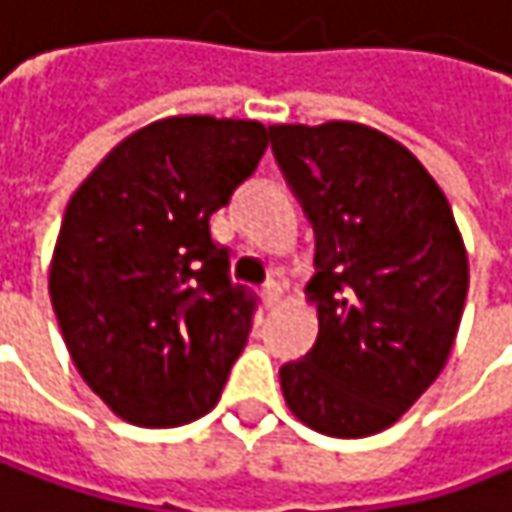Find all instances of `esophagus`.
I'll list each match as a JSON object with an SVG mask.
<instances>
[{
    "mask_svg": "<svg viewBox=\"0 0 512 512\" xmlns=\"http://www.w3.org/2000/svg\"><path fill=\"white\" fill-rule=\"evenodd\" d=\"M282 300V285L276 282V279H268L265 285H262V303L265 306H276Z\"/></svg>",
    "mask_w": 512,
    "mask_h": 512,
    "instance_id": "1",
    "label": "esophagus"
}]
</instances>
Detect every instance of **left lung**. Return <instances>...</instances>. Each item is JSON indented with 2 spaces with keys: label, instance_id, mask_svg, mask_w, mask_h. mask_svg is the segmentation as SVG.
<instances>
[{
  "label": "left lung",
  "instance_id": "left-lung-1",
  "mask_svg": "<svg viewBox=\"0 0 512 512\" xmlns=\"http://www.w3.org/2000/svg\"><path fill=\"white\" fill-rule=\"evenodd\" d=\"M314 227L317 341L279 370L291 414L326 437H370L446 367L469 288L452 206L425 165L358 122L271 125Z\"/></svg>",
  "mask_w": 512,
  "mask_h": 512
}]
</instances>
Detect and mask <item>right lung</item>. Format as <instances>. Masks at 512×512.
Masks as SVG:
<instances>
[{
  "label": "right lung",
  "instance_id": "right-lung-1",
  "mask_svg": "<svg viewBox=\"0 0 512 512\" xmlns=\"http://www.w3.org/2000/svg\"><path fill=\"white\" fill-rule=\"evenodd\" d=\"M268 128L168 116L122 139L66 206L49 294L92 393L130 425L174 428L221 399L256 300L209 218L256 171Z\"/></svg>",
  "mask_w": 512,
  "mask_h": 512
}]
</instances>
